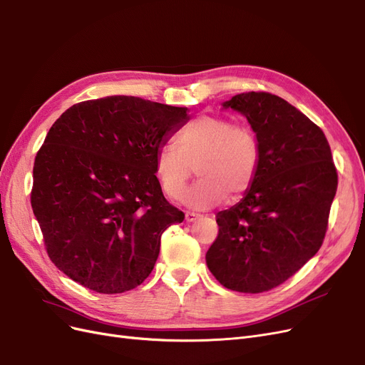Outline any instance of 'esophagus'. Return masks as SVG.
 I'll use <instances>...</instances> for the list:
<instances>
[{
  "mask_svg": "<svg viewBox=\"0 0 365 365\" xmlns=\"http://www.w3.org/2000/svg\"><path fill=\"white\" fill-rule=\"evenodd\" d=\"M198 217H200V215H198V214H195V212H186V214H185V220H186L187 222H192V221H195Z\"/></svg>",
  "mask_w": 365,
  "mask_h": 365,
  "instance_id": "1",
  "label": "esophagus"
}]
</instances>
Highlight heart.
I'll list each match as a JSON object with an SVG mask.
<instances>
[{
	"label": "heart",
	"instance_id": "b5f03b06",
	"mask_svg": "<svg viewBox=\"0 0 365 365\" xmlns=\"http://www.w3.org/2000/svg\"><path fill=\"white\" fill-rule=\"evenodd\" d=\"M261 145L252 128L220 115L200 116L159 147L155 167L159 183L171 200H180L195 171L198 180L186 194L192 207H209L227 195L238 200L250 191L259 171Z\"/></svg>",
	"mask_w": 365,
	"mask_h": 365
}]
</instances>
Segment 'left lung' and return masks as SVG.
Instances as JSON below:
<instances>
[{"mask_svg": "<svg viewBox=\"0 0 365 365\" xmlns=\"http://www.w3.org/2000/svg\"><path fill=\"white\" fill-rule=\"evenodd\" d=\"M222 106L250 123L261 163L241 202L217 214L220 229L206 264L227 289L264 292L320 250L338 173L322 128L284 98L242 92Z\"/></svg>", "mask_w": 365, "mask_h": 365, "instance_id": "left-lung-1", "label": "left lung"}]
</instances>
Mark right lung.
Instances as JSON below:
<instances>
[{"label":"right lung","instance_id":"obj_1","mask_svg":"<svg viewBox=\"0 0 365 365\" xmlns=\"http://www.w3.org/2000/svg\"><path fill=\"white\" fill-rule=\"evenodd\" d=\"M186 108L112 96L71 106L33 167L31 207L51 262L101 294L148 277L160 237L185 214L163 197L155 159Z\"/></svg>","mask_w":365,"mask_h":365}]
</instances>
